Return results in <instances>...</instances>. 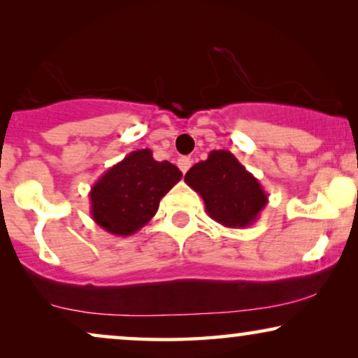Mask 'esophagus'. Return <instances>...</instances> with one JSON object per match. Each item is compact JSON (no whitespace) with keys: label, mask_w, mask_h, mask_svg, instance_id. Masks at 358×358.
<instances>
[{"label":"esophagus","mask_w":358,"mask_h":358,"mask_svg":"<svg viewBox=\"0 0 358 358\" xmlns=\"http://www.w3.org/2000/svg\"><path fill=\"white\" fill-rule=\"evenodd\" d=\"M178 166H179V169L182 171V174H185L189 171L190 166H192V159L187 158V156H182V158L178 159Z\"/></svg>","instance_id":"1"}]
</instances>
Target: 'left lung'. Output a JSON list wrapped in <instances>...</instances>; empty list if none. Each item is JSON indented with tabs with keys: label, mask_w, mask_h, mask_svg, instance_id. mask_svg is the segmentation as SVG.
<instances>
[{
	"label": "left lung",
	"mask_w": 358,
	"mask_h": 358,
	"mask_svg": "<svg viewBox=\"0 0 358 358\" xmlns=\"http://www.w3.org/2000/svg\"><path fill=\"white\" fill-rule=\"evenodd\" d=\"M184 180L203 199L208 217L227 228L251 227L268 202L259 180L227 150L210 151Z\"/></svg>",
	"instance_id": "1"
}]
</instances>
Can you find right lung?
<instances>
[{"instance_id":"right-lung-1","label":"right lung","mask_w":358,"mask_h":358,"mask_svg":"<svg viewBox=\"0 0 358 358\" xmlns=\"http://www.w3.org/2000/svg\"><path fill=\"white\" fill-rule=\"evenodd\" d=\"M182 178L151 150H136L112 166L91 187V217L107 233L130 236L158 212L161 199Z\"/></svg>"}]
</instances>
